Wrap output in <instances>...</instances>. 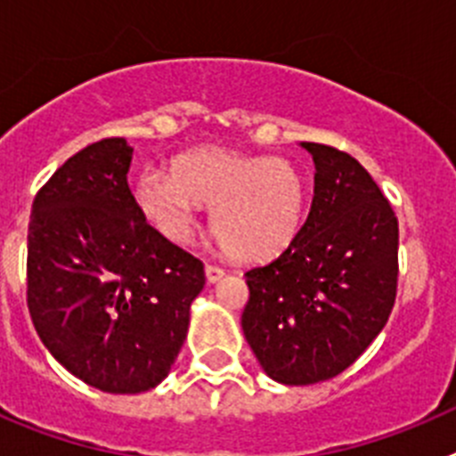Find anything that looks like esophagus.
Segmentation results:
<instances>
[{
	"mask_svg": "<svg viewBox=\"0 0 456 456\" xmlns=\"http://www.w3.org/2000/svg\"><path fill=\"white\" fill-rule=\"evenodd\" d=\"M224 273V269L216 267V265H205V278H208V283H216Z\"/></svg>",
	"mask_w": 456,
	"mask_h": 456,
	"instance_id": "obj_1",
	"label": "esophagus"
}]
</instances>
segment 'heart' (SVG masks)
Listing matches in <instances>:
<instances>
[{"label": "heart", "instance_id": "1", "mask_svg": "<svg viewBox=\"0 0 456 456\" xmlns=\"http://www.w3.org/2000/svg\"><path fill=\"white\" fill-rule=\"evenodd\" d=\"M141 215L171 241H184L196 208L209 205V231L221 251L257 263L283 251L299 232L305 180L283 157L231 148H199L173 162L171 173L146 171L134 183Z\"/></svg>", "mask_w": 456, "mask_h": 456}]
</instances>
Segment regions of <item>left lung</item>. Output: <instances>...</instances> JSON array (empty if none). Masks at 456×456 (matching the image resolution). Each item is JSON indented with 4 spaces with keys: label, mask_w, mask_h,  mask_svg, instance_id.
<instances>
[{
    "label": "left lung",
    "mask_w": 456,
    "mask_h": 456,
    "mask_svg": "<svg viewBox=\"0 0 456 456\" xmlns=\"http://www.w3.org/2000/svg\"><path fill=\"white\" fill-rule=\"evenodd\" d=\"M315 162L308 219L272 263L248 269L241 329L265 372L288 386L336 377L381 333L397 294L400 228L347 152L304 141Z\"/></svg>",
    "instance_id": "8db88e82"
}]
</instances>
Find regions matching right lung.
<instances>
[{
  "mask_svg": "<svg viewBox=\"0 0 456 456\" xmlns=\"http://www.w3.org/2000/svg\"><path fill=\"white\" fill-rule=\"evenodd\" d=\"M130 162L120 136L72 155L36 193L27 235L36 333L68 372L116 395L167 377L205 285L199 257L141 215Z\"/></svg>",
  "mask_w": 456,
  "mask_h": 456,
  "instance_id": "right-lung-1",
  "label": "right lung"
}]
</instances>
